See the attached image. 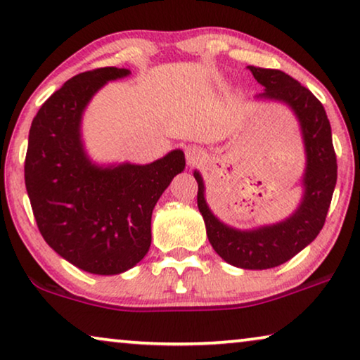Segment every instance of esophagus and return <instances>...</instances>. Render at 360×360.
I'll use <instances>...</instances> for the list:
<instances>
[{"label":"esophagus","instance_id":"esophagus-1","mask_svg":"<svg viewBox=\"0 0 360 360\" xmlns=\"http://www.w3.org/2000/svg\"><path fill=\"white\" fill-rule=\"evenodd\" d=\"M185 158L188 165H196L198 162H201L202 158H205V153H202V149L198 148V146H188V148H185Z\"/></svg>","mask_w":360,"mask_h":360}]
</instances>
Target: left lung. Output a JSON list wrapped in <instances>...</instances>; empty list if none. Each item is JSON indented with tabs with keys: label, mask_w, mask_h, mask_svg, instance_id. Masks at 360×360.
I'll return each instance as SVG.
<instances>
[{
	"label": "left lung",
	"mask_w": 360,
	"mask_h": 360,
	"mask_svg": "<svg viewBox=\"0 0 360 360\" xmlns=\"http://www.w3.org/2000/svg\"><path fill=\"white\" fill-rule=\"evenodd\" d=\"M248 68L264 87L255 98L284 103L299 122L305 153L299 205L283 221L237 229L222 222L211 211L200 170L193 172V176L198 181V210L205 219L207 238L214 252L232 266L269 269L289 262L320 233L336 186L338 165L330 120L319 98L283 71Z\"/></svg>",
	"instance_id": "8db88e82"
}]
</instances>
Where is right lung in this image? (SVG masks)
Wrapping results in <instances>:
<instances>
[{"mask_svg":"<svg viewBox=\"0 0 360 360\" xmlns=\"http://www.w3.org/2000/svg\"><path fill=\"white\" fill-rule=\"evenodd\" d=\"M131 75L98 68L66 81L35 115L25 155V188L45 242L82 271L131 269L150 247L153 210L185 169L181 149L150 164H98L82 139V117L107 82Z\"/></svg>","mask_w":360,"mask_h":360,"instance_id":"add662e5","label":"right lung"}]
</instances>
